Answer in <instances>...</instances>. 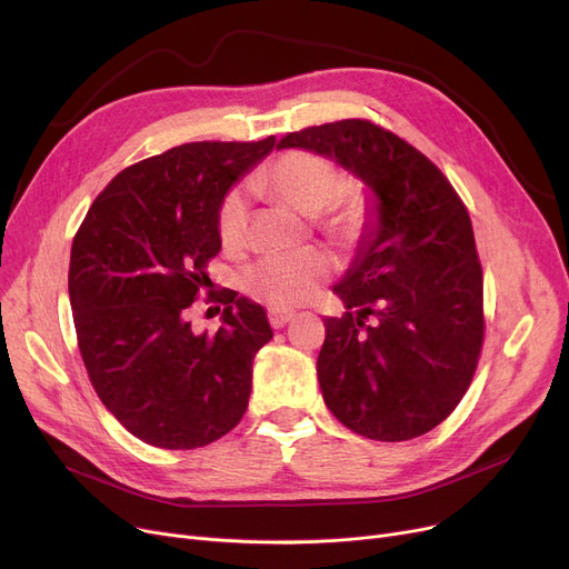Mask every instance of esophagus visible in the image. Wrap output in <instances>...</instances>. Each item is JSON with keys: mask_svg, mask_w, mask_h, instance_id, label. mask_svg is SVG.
Returning a JSON list of instances; mask_svg holds the SVG:
<instances>
[{"mask_svg": "<svg viewBox=\"0 0 569 569\" xmlns=\"http://www.w3.org/2000/svg\"><path fill=\"white\" fill-rule=\"evenodd\" d=\"M293 319L291 310H269V321L273 328H284Z\"/></svg>", "mask_w": 569, "mask_h": 569, "instance_id": "34e87169", "label": "esophagus"}]
</instances>
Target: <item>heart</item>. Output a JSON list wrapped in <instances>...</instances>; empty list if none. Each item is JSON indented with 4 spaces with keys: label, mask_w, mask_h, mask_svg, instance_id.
Wrapping results in <instances>:
<instances>
[{
    "label": "heart",
    "mask_w": 569,
    "mask_h": 569,
    "mask_svg": "<svg viewBox=\"0 0 569 569\" xmlns=\"http://www.w3.org/2000/svg\"><path fill=\"white\" fill-rule=\"evenodd\" d=\"M336 164L312 151H287L259 170L252 186L276 197L289 209L315 216L330 233L349 237L362 220L360 197L340 192ZM248 199L241 190H231L218 213V231L227 248H237L246 237ZM332 263L319 250L291 254H271L252 263L243 276L246 289L271 308H293L310 300L330 276Z\"/></svg>",
    "instance_id": "obj_1"
}]
</instances>
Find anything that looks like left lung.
<instances>
[{
	"label": "left lung",
	"mask_w": 569,
	"mask_h": 569,
	"mask_svg": "<svg viewBox=\"0 0 569 569\" xmlns=\"http://www.w3.org/2000/svg\"><path fill=\"white\" fill-rule=\"evenodd\" d=\"M278 149L336 160L370 190L356 257L323 319V402L375 441H409L461 402L482 349V269L473 227L429 158L365 119L289 132ZM375 316L376 323H363Z\"/></svg>",
	"instance_id": "8db88e82"
}]
</instances>
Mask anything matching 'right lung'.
Instances as JSON below:
<instances>
[{
  "instance_id": "right-lung-1",
  "label": "right lung",
  "mask_w": 569,
  "mask_h": 569,
  "mask_svg": "<svg viewBox=\"0 0 569 569\" xmlns=\"http://www.w3.org/2000/svg\"><path fill=\"white\" fill-rule=\"evenodd\" d=\"M273 147V136L190 142L130 164L76 233L69 296L84 367L100 402L149 446H209L248 409L252 360L273 338L266 310L224 289L211 336L190 328L188 308L220 252L229 188Z\"/></svg>"
}]
</instances>
